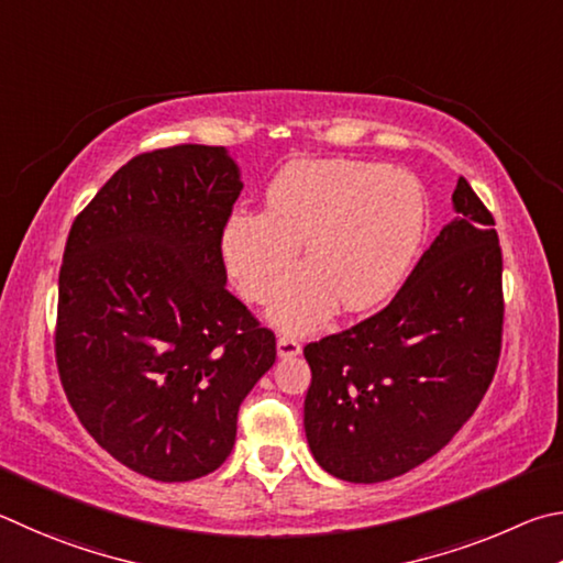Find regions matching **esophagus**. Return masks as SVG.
<instances>
[{
	"mask_svg": "<svg viewBox=\"0 0 563 563\" xmlns=\"http://www.w3.org/2000/svg\"><path fill=\"white\" fill-rule=\"evenodd\" d=\"M276 353H279V358L299 356L301 343L297 339H291V336H279V339H276Z\"/></svg>",
	"mask_w": 563,
	"mask_h": 563,
	"instance_id": "34e87169",
	"label": "esophagus"
}]
</instances>
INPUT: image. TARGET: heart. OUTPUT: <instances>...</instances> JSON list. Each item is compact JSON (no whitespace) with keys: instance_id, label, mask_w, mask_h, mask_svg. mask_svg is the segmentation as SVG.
I'll return each mask as SVG.
<instances>
[{"instance_id":"obj_1","label":"heart","mask_w":563,"mask_h":563,"mask_svg":"<svg viewBox=\"0 0 563 563\" xmlns=\"http://www.w3.org/2000/svg\"><path fill=\"white\" fill-rule=\"evenodd\" d=\"M428 232V197L416 175L361 161H299L266 190L264 212L224 227L222 256L244 299L264 301L305 244L307 267L269 301V319L309 331L343 311L390 299L416 264Z\"/></svg>"}]
</instances>
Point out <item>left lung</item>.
I'll return each mask as SVG.
<instances>
[{
    "label": "left lung",
    "mask_w": 563,
    "mask_h": 563,
    "mask_svg": "<svg viewBox=\"0 0 563 563\" xmlns=\"http://www.w3.org/2000/svg\"><path fill=\"white\" fill-rule=\"evenodd\" d=\"M457 217L386 309L303 349L309 448L329 475L373 485L422 465L465 426L501 351L495 217L460 177Z\"/></svg>",
    "instance_id": "1"
}]
</instances>
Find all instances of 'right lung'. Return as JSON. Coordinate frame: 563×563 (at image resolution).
<instances>
[{
  "label": "right lung",
  "mask_w": 563,
  "mask_h": 563,
  "mask_svg": "<svg viewBox=\"0 0 563 563\" xmlns=\"http://www.w3.org/2000/svg\"><path fill=\"white\" fill-rule=\"evenodd\" d=\"M242 192L217 145L141 153L76 214L58 272L56 366L98 445L157 482L230 457L276 339L227 291L222 234Z\"/></svg>",
  "instance_id": "obj_1"
}]
</instances>
